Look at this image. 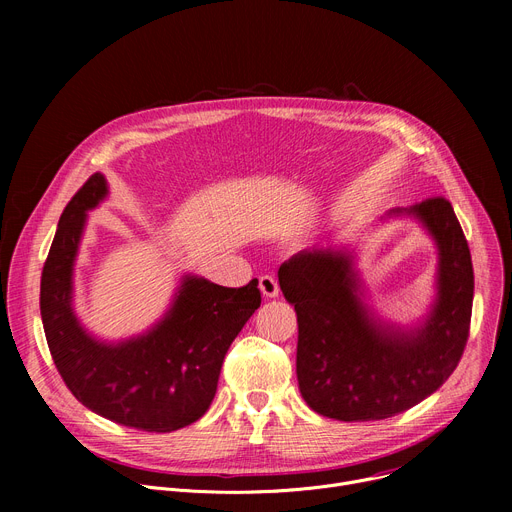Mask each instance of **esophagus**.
<instances>
[{
	"label": "esophagus",
	"instance_id": "esophagus-1",
	"mask_svg": "<svg viewBox=\"0 0 512 512\" xmlns=\"http://www.w3.org/2000/svg\"><path fill=\"white\" fill-rule=\"evenodd\" d=\"M259 288L263 292V297H267V299L278 297V292H280L278 280L274 276H270V274H265V276L259 278Z\"/></svg>",
	"mask_w": 512,
	"mask_h": 512
}]
</instances>
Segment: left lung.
<instances>
[{
    "instance_id": "left-lung-1",
    "label": "left lung",
    "mask_w": 512,
    "mask_h": 512,
    "mask_svg": "<svg viewBox=\"0 0 512 512\" xmlns=\"http://www.w3.org/2000/svg\"><path fill=\"white\" fill-rule=\"evenodd\" d=\"M409 213L438 245V299L417 330L375 319L359 297L353 257L301 251L278 270L299 324L297 378L307 405L338 421H378L434 394L459 365L471 326L473 263L450 201L425 199Z\"/></svg>"
}]
</instances>
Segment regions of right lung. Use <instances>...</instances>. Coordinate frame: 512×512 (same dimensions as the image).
<instances>
[{
  "label": "right lung",
  "mask_w": 512,
  "mask_h": 512,
  "mask_svg": "<svg viewBox=\"0 0 512 512\" xmlns=\"http://www.w3.org/2000/svg\"><path fill=\"white\" fill-rule=\"evenodd\" d=\"M107 195L93 174L66 205L41 274V319L64 384L93 413L168 434L205 415L232 340L261 305L257 278L242 288L184 276L155 328L118 344L89 336L72 311V267L87 211Z\"/></svg>",
  "instance_id": "right-lung-1"
}]
</instances>
